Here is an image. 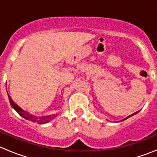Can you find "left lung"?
<instances>
[{
  "mask_svg": "<svg viewBox=\"0 0 157 157\" xmlns=\"http://www.w3.org/2000/svg\"><path fill=\"white\" fill-rule=\"evenodd\" d=\"M139 112V111H137V112H134V113H133V114H131V115H129V116H128V117H126L125 118H124V119L123 120H121V121H124V120H126V119H128V118H130V117H131V116H133V115H136V114H137ZM119 121V122H120Z\"/></svg>",
  "mask_w": 157,
  "mask_h": 157,
  "instance_id": "obj_1",
  "label": "left lung"
}]
</instances>
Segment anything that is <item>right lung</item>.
I'll return each instance as SVG.
<instances>
[{
    "label": "right lung",
    "instance_id": "add662e5",
    "mask_svg": "<svg viewBox=\"0 0 157 157\" xmlns=\"http://www.w3.org/2000/svg\"><path fill=\"white\" fill-rule=\"evenodd\" d=\"M8 95V98H9V101H10V103L12 106V108L13 109H15L17 111V113L22 116L23 118H24L26 120H29L30 121H33V122H36L38 124H45V123H48L50 121H52V119L55 118L57 116L56 115H47V116H42V117H37V116H35V115H32V114H29V112H26V111L23 110L20 106H19L17 104H16L15 102L13 101L12 98L10 97V95L7 93Z\"/></svg>",
    "mask_w": 157,
    "mask_h": 157
}]
</instances>
